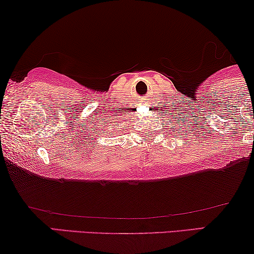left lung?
Masks as SVG:
<instances>
[{"label":"left lung","instance_id":"left-lung-1","mask_svg":"<svg viewBox=\"0 0 254 254\" xmlns=\"http://www.w3.org/2000/svg\"><path fill=\"white\" fill-rule=\"evenodd\" d=\"M168 116H169V114H168ZM169 119L171 120L172 125H176V126L178 127V133L180 130H183V127L186 128V129H190V126L186 124L187 120L184 119V114H183V117H182V114H177V117L172 116V117H170Z\"/></svg>","mask_w":254,"mask_h":254}]
</instances>
